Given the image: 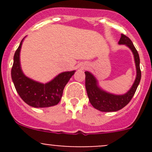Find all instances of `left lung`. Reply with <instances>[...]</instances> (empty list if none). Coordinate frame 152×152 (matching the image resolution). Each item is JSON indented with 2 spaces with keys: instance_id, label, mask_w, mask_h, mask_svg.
<instances>
[{
  "instance_id": "obj_1",
  "label": "left lung",
  "mask_w": 152,
  "mask_h": 152,
  "mask_svg": "<svg viewBox=\"0 0 152 152\" xmlns=\"http://www.w3.org/2000/svg\"><path fill=\"white\" fill-rule=\"evenodd\" d=\"M119 44H125L132 51L134 57V62L137 70V76L135 81L133 84L128 93L122 96L110 94L106 93L104 90H101L97 85V81L94 76L89 72L85 73V87L87 90V96L90 104L94 108L102 112H115L121 110L126 105L128 104L133 96L135 93L140 79H141V71L140 68V57L136 50L135 47L133 45L131 39L122 34L121 37L118 42Z\"/></svg>"
}]
</instances>
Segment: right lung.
I'll return each instance as SVG.
<instances>
[{
    "label": "right lung",
    "mask_w": 152,
    "mask_h": 152,
    "mask_svg": "<svg viewBox=\"0 0 152 152\" xmlns=\"http://www.w3.org/2000/svg\"><path fill=\"white\" fill-rule=\"evenodd\" d=\"M23 40L16 50L12 67V79L21 99L33 107H48L56 105L61 100L65 85L75 70L64 72L47 84L31 80L23 73L20 65V51Z\"/></svg>",
    "instance_id": "add662e5"
}]
</instances>
